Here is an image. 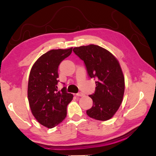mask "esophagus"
<instances>
[{"instance_id": "esophagus-1", "label": "esophagus", "mask_w": 156, "mask_h": 156, "mask_svg": "<svg viewBox=\"0 0 156 156\" xmlns=\"http://www.w3.org/2000/svg\"><path fill=\"white\" fill-rule=\"evenodd\" d=\"M83 95H84V94L82 93V92H79V93L76 94V96H77V97H83Z\"/></svg>"}]
</instances>
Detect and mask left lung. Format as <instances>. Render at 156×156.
I'll return each instance as SVG.
<instances>
[{
  "label": "left lung",
  "mask_w": 156,
  "mask_h": 156,
  "mask_svg": "<svg viewBox=\"0 0 156 156\" xmlns=\"http://www.w3.org/2000/svg\"><path fill=\"white\" fill-rule=\"evenodd\" d=\"M73 51L85 63L90 77L97 79L94 93L89 96L93 105L86 113L98 121H108L119 110L125 92V78L118 59L94 44L75 47Z\"/></svg>",
  "instance_id": "1"
}]
</instances>
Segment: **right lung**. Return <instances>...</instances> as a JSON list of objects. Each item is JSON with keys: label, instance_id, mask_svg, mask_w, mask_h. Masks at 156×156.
Returning a JSON list of instances; mask_svg holds the SVG:
<instances>
[{"label": "right lung", "instance_id": "obj_1", "mask_svg": "<svg viewBox=\"0 0 156 156\" xmlns=\"http://www.w3.org/2000/svg\"><path fill=\"white\" fill-rule=\"evenodd\" d=\"M73 48L53 49L43 54L30 71L28 100L32 114L41 125L53 128L65 119L67 105L73 95L57 89L58 66L72 53Z\"/></svg>", "mask_w": 156, "mask_h": 156}]
</instances>
